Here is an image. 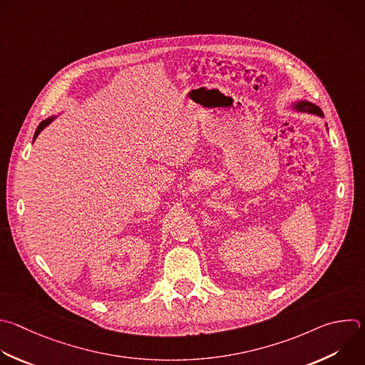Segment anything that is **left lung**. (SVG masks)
I'll return each mask as SVG.
<instances>
[{
	"label": "left lung",
	"mask_w": 365,
	"mask_h": 365,
	"mask_svg": "<svg viewBox=\"0 0 365 365\" xmlns=\"http://www.w3.org/2000/svg\"><path fill=\"white\" fill-rule=\"evenodd\" d=\"M294 108H295L297 111L309 113V114H315V115L324 117V113H322V110H321V108H319L317 104H314V103H311V101H307V100H301V101H297V103H294ZM327 130H328V128H327Z\"/></svg>",
	"instance_id": "obj_1"
}]
</instances>
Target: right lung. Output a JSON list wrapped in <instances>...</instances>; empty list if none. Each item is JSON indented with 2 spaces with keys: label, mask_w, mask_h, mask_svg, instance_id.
Segmentation results:
<instances>
[{
  "label": "right lung",
  "mask_w": 365,
  "mask_h": 365,
  "mask_svg": "<svg viewBox=\"0 0 365 365\" xmlns=\"http://www.w3.org/2000/svg\"><path fill=\"white\" fill-rule=\"evenodd\" d=\"M56 118V115H51V117H48V118H46V120H43L41 121V123L38 125V128H37V130H36V135H34V140H36V138L40 135V132L43 130V129H46L50 123H51V121Z\"/></svg>",
  "instance_id": "1"
}]
</instances>
